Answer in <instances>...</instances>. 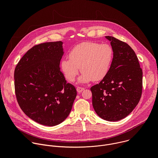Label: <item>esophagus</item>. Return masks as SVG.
Listing matches in <instances>:
<instances>
[{
	"label": "esophagus",
	"instance_id": "esophagus-1",
	"mask_svg": "<svg viewBox=\"0 0 158 158\" xmlns=\"http://www.w3.org/2000/svg\"><path fill=\"white\" fill-rule=\"evenodd\" d=\"M84 90V87H79V86H78V87H77V91L79 93H81L82 91H83Z\"/></svg>",
	"mask_w": 158,
	"mask_h": 158
}]
</instances>
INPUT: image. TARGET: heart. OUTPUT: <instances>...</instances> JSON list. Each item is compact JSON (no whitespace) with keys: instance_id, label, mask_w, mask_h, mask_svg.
Here are the masks:
<instances>
[{"instance_id":"obj_1","label":"heart","mask_w":158,"mask_h":158,"mask_svg":"<svg viewBox=\"0 0 158 158\" xmlns=\"http://www.w3.org/2000/svg\"><path fill=\"white\" fill-rule=\"evenodd\" d=\"M113 52L107 44L94 42H84L73 48L69 58L61 60V69L65 77L73 82L79 73H82L79 81L89 82L93 79L101 81L107 74L112 60Z\"/></svg>"}]
</instances>
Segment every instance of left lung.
Instances as JSON below:
<instances>
[{
    "instance_id": "8db88e82",
    "label": "left lung",
    "mask_w": 158,
    "mask_h": 158,
    "mask_svg": "<svg viewBox=\"0 0 158 158\" xmlns=\"http://www.w3.org/2000/svg\"><path fill=\"white\" fill-rule=\"evenodd\" d=\"M110 41L113 59L106 76L91 87L97 114L108 121L128 116L139 103L143 91V71L138 58L129 45L106 36Z\"/></svg>"
}]
</instances>
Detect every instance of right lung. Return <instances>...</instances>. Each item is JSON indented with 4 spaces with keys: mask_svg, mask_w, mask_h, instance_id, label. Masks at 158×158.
I'll list each match as a JSON object with an SVG mask.
<instances>
[{
    "mask_svg": "<svg viewBox=\"0 0 158 158\" xmlns=\"http://www.w3.org/2000/svg\"><path fill=\"white\" fill-rule=\"evenodd\" d=\"M62 45L61 41L35 45L20 59L14 71L15 93L20 109L44 126L63 122L77 96L76 87L67 83L60 70Z\"/></svg>",
    "mask_w": 158,
    "mask_h": 158,
    "instance_id": "1",
    "label": "right lung"
}]
</instances>
